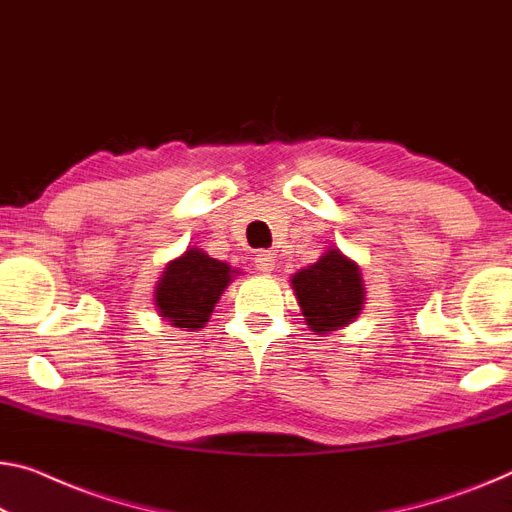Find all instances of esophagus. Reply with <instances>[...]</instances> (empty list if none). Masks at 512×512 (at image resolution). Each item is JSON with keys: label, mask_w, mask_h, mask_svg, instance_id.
<instances>
[{"label": "esophagus", "mask_w": 512, "mask_h": 512, "mask_svg": "<svg viewBox=\"0 0 512 512\" xmlns=\"http://www.w3.org/2000/svg\"><path fill=\"white\" fill-rule=\"evenodd\" d=\"M273 255L269 253V250H259V253L255 255V266H257V271H262V273H271L273 271Z\"/></svg>", "instance_id": "esophagus-1"}]
</instances>
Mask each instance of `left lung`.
Returning <instances> with one entry per match:
<instances>
[{
  "label": "left lung",
  "instance_id": "left-lung-1",
  "mask_svg": "<svg viewBox=\"0 0 512 512\" xmlns=\"http://www.w3.org/2000/svg\"><path fill=\"white\" fill-rule=\"evenodd\" d=\"M292 289L299 299L305 324L317 335L352 324L363 310L365 287L361 269L338 248H329L315 264L296 273Z\"/></svg>",
  "mask_w": 512,
  "mask_h": 512
}]
</instances>
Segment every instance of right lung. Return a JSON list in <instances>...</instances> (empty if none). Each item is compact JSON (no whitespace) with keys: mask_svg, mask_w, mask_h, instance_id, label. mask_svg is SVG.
Listing matches in <instances>:
<instances>
[{"mask_svg":"<svg viewBox=\"0 0 512 512\" xmlns=\"http://www.w3.org/2000/svg\"><path fill=\"white\" fill-rule=\"evenodd\" d=\"M234 273L239 271L200 248L186 250L165 266L163 278L156 285L154 296L160 317L177 329L200 331Z\"/></svg>","mask_w":512,"mask_h":512,"instance_id":"add662e5","label":"right lung"}]
</instances>
